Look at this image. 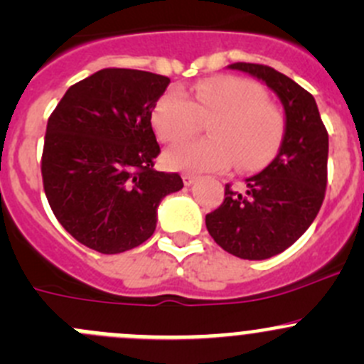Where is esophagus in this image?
<instances>
[{"instance_id":"34e87169","label":"esophagus","mask_w":364,"mask_h":364,"mask_svg":"<svg viewBox=\"0 0 364 364\" xmlns=\"http://www.w3.org/2000/svg\"><path fill=\"white\" fill-rule=\"evenodd\" d=\"M196 181H197V176L192 174V172H185V174H183V183H185L186 186L193 185Z\"/></svg>"}]
</instances>
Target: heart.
I'll return each mask as SVG.
<instances>
[{"instance_id": "heart-1", "label": "heart", "mask_w": 364, "mask_h": 364, "mask_svg": "<svg viewBox=\"0 0 364 364\" xmlns=\"http://www.w3.org/2000/svg\"><path fill=\"white\" fill-rule=\"evenodd\" d=\"M208 139L176 146L165 153L171 168L223 171L236 161L237 171L250 172L277 156L285 135V116L266 91L253 80L234 75L208 77L188 97L168 90L151 112L161 142L176 144L196 134L208 119Z\"/></svg>"}]
</instances>
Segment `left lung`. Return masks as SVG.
I'll use <instances>...</instances> for the list:
<instances>
[{
  "label": "left lung",
  "instance_id": "8db88e82",
  "mask_svg": "<svg viewBox=\"0 0 364 364\" xmlns=\"http://www.w3.org/2000/svg\"><path fill=\"white\" fill-rule=\"evenodd\" d=\"M264 80L285 109V135L280 153L262 172L247 181V192L225 185V199L205 215L216 245L232 255L262 260L287 250L304 234L324 203L328 186V130L315 98L274 68L234 63Z\"/></svg>",
  "mask_w": 364,
  "mask_h": 364
}]
</instances>
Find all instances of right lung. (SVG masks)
I'll return each instance as SVG.
<instances>
[{"label": "right lung", "instance_id": "1", "mask_svg": "<svg viewBox=\"0 0 364 364\" xmlns=\"http://www.w3.org/2000/svg\"><path fill=\"white\" fill-rule=\"evenodd\" d=\"M171 79L104 68L70 86L47 121L43 192L58 222L100 253L132 250L153 236L156 208L183 188L160 155L151 112Z\"/></svg>", "mask_w": 364, "mask_h": 364}]
</instances>
